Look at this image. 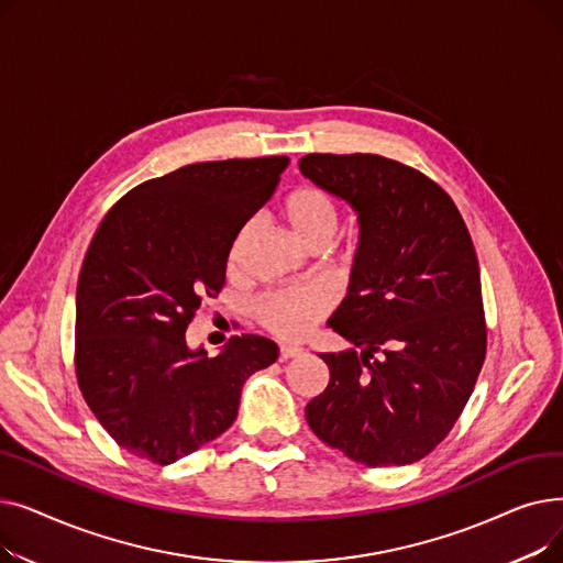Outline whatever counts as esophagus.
Instances as JSON below:
<instances>
[{"instance_id":"34e87169","label":"esophagus","mask_w":563,"mask_h":563,"mask_svg":"<svg viewBox=\"0 0 563 563\" xmlns=\"http://www.w3.org/2000/svg\"><path fill=\"white\" fill-rule=\"evenodd\" d=\"M297 356H301V346H291V344H283L280 346V353H278L280 361H291V358H297Z\"/></svg>"}]
</instances>
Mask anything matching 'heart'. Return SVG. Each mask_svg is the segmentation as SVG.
Listing matches in <instances>:
<instances>
[{
    "instance_id": "b5f03b06",
    "label": "heart",
    "mask_w": 563,
    "mask_h": 563,
    "mask_svg": "<svg viewBox=\"0 0 563 563\" xmlns=\"http://www.w3.org/2000/svg\"><path fill=\"white\" fill-rule=\"evenodd\" d=\"M283 217L297 240L310 249H327L338 234L340 210L331 194L319 187L294 189L283 202ZM249 228H242L234 236L232 257L240 253ZM329 297L321 289H280L269 291L255 303V317L262 327L283 340L306 338L314 323L329 312Z\"/></svg>"
}]
</instances>
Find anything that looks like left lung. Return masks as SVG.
Segmentation results:
<instances>
[{"label":"left lung","mask_w":563,"mask_h":563,"mask_svg":"<svg viewBox=\"0 0 563 563\" xmlns=\"http://www.w3.org/2000/svg\"><path fill=\"white\" fill-rule=\"evenodd\" d=\"M301 173L358 214L349 294L329 327L356 349L321 353L314 435L367 467L424 459L456 424L486 358L479 262L454 200L380 155H306Z\"/></svg>","instance_id":"left-lung-1"}]
</instances>
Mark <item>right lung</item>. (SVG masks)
Returning <instances> with one entry per match:
<instances>
[{
	"label": "right lung",
	"mask_w": 563,
	"mask_h": 563,
	"mask_svg": "<svg viewBox=\"0 0 563 563\" xmlns=\"http://www.w3.org/2000/svg\"><path fill=\"white\" fill-rule=\"evenodd\" d=\"M287 157L200 162L118 200L86 251L77 283L75 372L107 433L130 454L175 463L236 418L251 374L278 344L236 335L214 358L187 327L225 283L234 236L269 200Z\"/></svg>",
	"instance_id": "add662e5"
}]
</instances>
